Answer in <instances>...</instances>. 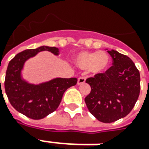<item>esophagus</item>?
I'll return each instance as SVG.
<instances>
[{
    "label": "esophagus",
    "mask_w": 149,
    "mask_h": 149,
    "mask_svg": "<svg viewBox=\"0 0 149 149\" xmlns=\"http://www.w3.org/2000/svg\"><path fill=\"white\" fill-rule=\"evenodd\" d=\"M86 82V78L84 77H80L77 80V85H82Z\"/></svg>",
    "instance_id": "34e87169"
}]
</instances>
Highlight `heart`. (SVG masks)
<instances>
[{
  "instance_id": "1",
  "label": "heart",
  "mask_w": 149,
  "mask_h": 149,
  "mask_svg": "<svg viewBox=\"0 0 149 149\" xmlns=\"http://www.w3.org/2000/svg\"><path fill=\"white\" fill-rule=\"evenodd\" d=\"M77 66L81 69H89L94 74L103 73L110 65V57L104 51H81L74 58Z\"/></svg>"
}]
</instances>
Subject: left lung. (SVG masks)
Returning a JSON list of instances; mask_svg holds the SVG:
<instances>
[{
	"mask_svg": "<svg viewBox=\"0 0 149 149\" xmlns=\"http://www.w3.org/2000/svg\"><path fill=\"white\" fill-rule=\"evenodd\" d=\"M113 66L104 73L86 79L91 91L85 98L88 110L101 122L111 123L133 109L140 92V75L128 56L108 50Z\"/></svg>",
	"mask_w": 149,
	"mask_h": 149,
	"instance_id": "1",
	"label": "left lung"
}]
</instances>
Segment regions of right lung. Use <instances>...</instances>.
Returning <instances> with one entry per match:
<instances>
[{"label": "right lung", "mask_w": 149, "mask_h": 149, "mask_svg": "<svg viewBox=\"0 0 149 149\" xmlns=\"http://www.w3.org/2000/svg\"><path fill=\"white\" fill-rule=\"evenodd\" d=\"M44 50L58 54V48L49 46L24 50L10 61L5 79V91L11 105L18 112L34 120L42 119L54 112L59 106L63 93L77 82L76 77L54 78L33 85L22 79L21 71L24 63Z\"/></svg>", "instance_id": "right-lung-1"}]
</instances>
